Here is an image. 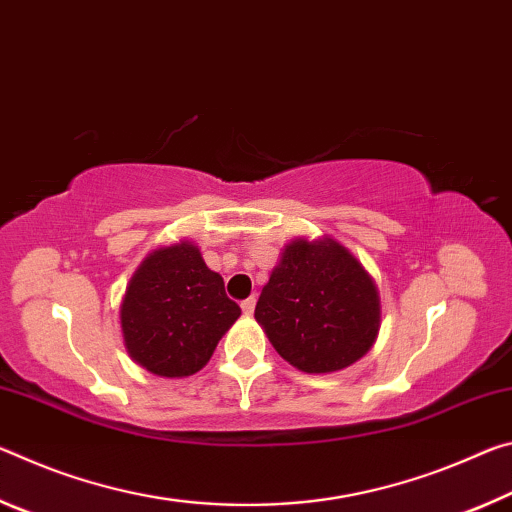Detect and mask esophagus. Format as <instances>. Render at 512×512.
<instances>
[{
  "label": "esophagus",
  "instance_id": "esophagus-1",
  "mask_svg": "<svg viewBox=\"0 0 512 512\" xmlns=\"http://www.w3.org/2000/svg\"><path fill=\"white\" fill-rule=\"evenodd\" d=\"M242 313H245V315H251V313H254V308H256V297H249V299H245V301H242Z\"/></svg>",
  "mask_w": 512,
  "mask_h": 512
}]
</instances>
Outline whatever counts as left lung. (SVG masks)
I'll list each match as a JSON object with an SVG mask.
<instances>
[{"label": "left lung", "mask_w": 512, "mask_h": 512, "mask_svg": "<svg viewBox=\"0 0 512 512\" xmlns=\"http://www.w3.org/2000/svg\"><path fill=\"white\" fill-rule=\"evenodd\" d=\"M254 317L292 367L331 374L372 349L381 297L372 274L345 245L331 236H301L283 247Z\"/></svg>", "instance_id": "obj_1"}]
</instances>
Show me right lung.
Returning a JSON list of instances; mask_svg holds the SVG:
<instances>
[{
	"label": "right lung",
	"instance_id": "obj_1",
	"mask_svg": "<svg viewBox=\"0 0 512 512\" xmlns=\"http://www.w3.org/2000/svg\"><path fill=\"white\" fill-rule=\"evenodd\" d=\"M238 317L240 306L192 240L149 251L120 301L129 358L165 379L199 372Z\"/></svg>",
	"mask_w": 512,
	"mask_h": 512
}]
</instances>
